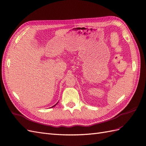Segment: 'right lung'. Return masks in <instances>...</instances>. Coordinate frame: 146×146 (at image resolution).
<instances>
[{"label":"right lung","mask_w":146,"mask_h":146,"mask_svg":"<svg viewBox=\"0 0 146 146\" xmlns=\"http://www.w3.org/2000/svg\"><path fill=\"white\" fill-rule=\"evenodd\" d=\"M56 104H55V105H54V106H53V107H55V105H56Z\"/></svg>","instance_id":"1"}]
</instances>
